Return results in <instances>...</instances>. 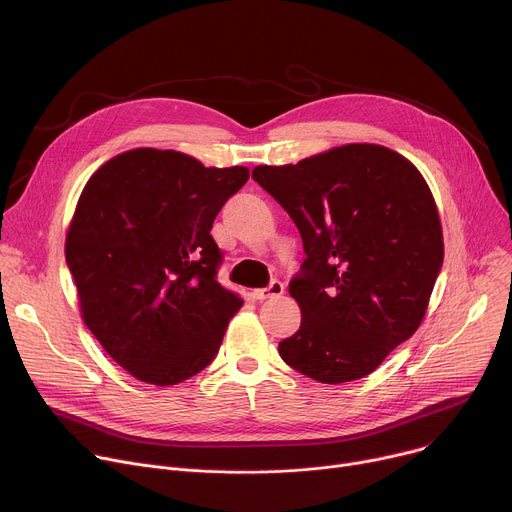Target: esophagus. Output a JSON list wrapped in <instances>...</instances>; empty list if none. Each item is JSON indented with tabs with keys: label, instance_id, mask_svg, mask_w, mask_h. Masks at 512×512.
Masks as SVG:
<instances>
[{
	"label": "esophagus",
	"instance_id": "1",
	"mask_svg": "<svg viewBox=\"0 0 512 512\" xmlns=\"http://www.w3.org/2000/svg\"><path fill=\"white\" fill-rule=\"evenodd\" d=\"M284 292V284L280 280H272L266 288H258L252 292V296L256 300H266V298H274V296H280Z\"/></svg>",
	"mask_w": 512,
	"mask_h": 512
}]
</instances>
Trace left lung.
Masks as SVG:
<instances>
[{
    "label": "left lung",
    "instance_id": "left-lung-1",
    "mask_svg": "<svg viewBox=\"0 0 512 512\" xmlns=\"http://www.w3.org/2000/svg\"><path fill=\"white\" fill-rule=\"evenodd\" d=\"M300 232L288 290L300 329L278 343L286 365L321 383L355 381L420 327L444 262L436 201L399 153L353 143L296 165H258Z\"/></svg>",
    "mask_w": 512,
    "mask_h": 512
}]
</instances>
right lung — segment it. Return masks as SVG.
Wrapping results in <instances>:
<instances>
[{"label":"right lung","mask_w":512,"mask_h":512,"mask_svg":"<svg viewBox=\"0 0 512 512\" xmlns=\"http://www.w3.org/2000/svg\"><path fill=\"white\" fill-rule=\"evenodd\" d=\"M246 167H203L177 151L133 149L84 185L66 236L86 327L133 377L175 385L218 355L242 300L218 282L212 226Z\"/></svg>","instance_id":"add662e5"}]
</instances>
